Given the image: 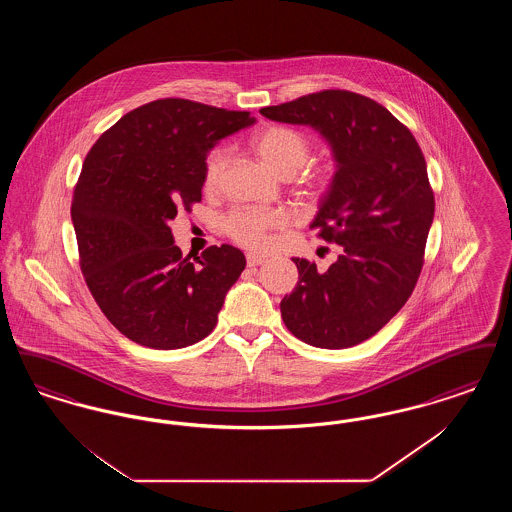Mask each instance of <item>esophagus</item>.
<instances>
[{
    "label": "esophagus",
    "instance_id": "34e87169",
    "mask_svg": "<svg viewBox=\"0 0 512 512\" xmlns=\"http://www.w3.org/2000/svg\"><path fill=\"white\" fill-rule=\"evenodd\" d=\"M245 261H247V267H259V265H263V263H265V257L255 255V253H247Z\"/></svg>",
    "mask_w": 512,
    "mask_h": 512
}]
</instances>
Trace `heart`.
Segmentation results:
<instances>
[{"instance_id": "obj_1", "label": "heart", "mask_w": 512, "mask_h": 512, "mask_svg": "<svg viewBox=\"0 0 512 512\" xmlns=\"http://www.w3.org/2000/svg\"><path fill=\"white\" fill-rule=\"evenodd\" d=\"M309 138L290 126H268L255 138V151L265 161L268 169L284 178H292L301 171L311 157ZM230 149L226 146L215 147L203 165V186L205 190H215L220 178L228 167ZM311 190L315 194H324L332 186V176L328 172H318L309 178ZM284 219L276 211L265 209H236L224 219L226 234L244 245L247 249L261 251L268 245V236L272 230L282 228Z\"/></svg>"}]
</instances>
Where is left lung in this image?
<instances>
[{
  "mask_svg": "<svg viewBox=\"0 0 512 512\" xmlns=\"http://www.w3.org/2000/svg\"><path fill=\"white\" fill-rule=\"evenodd\" d=\"M270 121L313 126L338 171L311 228L340 245L326 272L293 259L299 282L280 303L284 324L313 347L343 349L372 338L411 297L434 220L422 149L390 111L347 90H322L263 107Z\"/></svg>",
  "mask_w": 512,
  "mask_h": 512,
  "instance_id": "left-lung-1",
  "label": "left lung"
}]
</instances>
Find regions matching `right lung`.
Segmentation results:
<instances>
[{"instance_id": "obj_1", "label": "right lung", "mask_w": 512, "mask_h": 512, "mask_svg": "<svg viewBox=\"0 0 512 512\" xmlns=\"http://www.w3.org/2000/svg\"><path fill=\"white\" fill-rule=\"evenodd\" d=\"M253 122L247 111L157 99L126 113L88 151L71 205L80 270L128 340L180 349L217 326L244 253L211 245L195 265L174 245L169 222L201 201L207 153Z\"/></svg>"}]
</instances>
